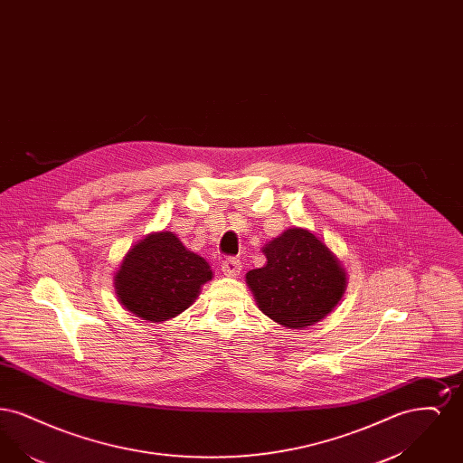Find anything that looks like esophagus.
<instances>
[{
  "label": "esophagus",
  "mask_w": 463,
  "mask_h": 463,
  "mask_svg": "<svg viewBox=\"0 0 463 463\" xmlns=\"http://www.w3.org/2000/svg\"><path fill=\"white\" fill-rule=\"evenodd\" d=\"M241 262L236 260V259H225L222 262V272L227 276V278H238L241 274Z\"/></svg>",
  "instance_id": "34e87169"
}]
</instances>
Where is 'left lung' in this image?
<instances>
[{
	"mask_svg": "<svg viewBox=\"0 0 463 463\" xmlns=\"http://www.w3.org/2000/svg\"><path fill=\"white\" fill-rule=\"evenodd\" d=\"M262 251L267 262L246 272V285L259 308L283 328L302 330L319 323L344 297V265L308 229H287Z\"/></svg>",
	"mask_w": 463,
	"mask_h": 463,
	"instance_id": "1",
	"label": "left lung"
}]
</instances>
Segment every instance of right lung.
Segmentation results:
<instances>
[{"label":"right lung","mask_w":463,"mask_h":463,"mask_svg":"<svg viewBox=\"0 0 463 463\" xmlns=\"http://www.w3.org/2000/svg\"><path fill=\"white\" fill-rule=\"evenodd\" d=\"M213 278L210 264L170 231L151 232L123 257L114 274L118 300L133 316L163 323L191 307Z\"/></svg>","instance_id":"obj_1"}]
</instances>
